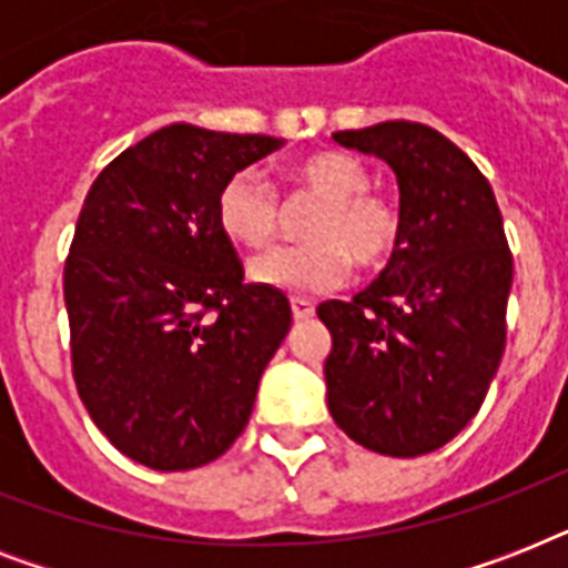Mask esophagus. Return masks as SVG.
Returning a JSON list of instances; mask_svg holds the SVG:
<instances>
[{"mask_svg": "<svg viewBox=\"0 0 568 568\" xmlns=\"http://www.w3.org/2000/svg\"><path fill=\"white\" fill-rule=\"evenodd\" d=\"M292 312L297 321H306L315 315V306L310 301H303V297H292Z\"/></svg>", "mask_w": 568, "mask_h": 568, "instance_id": "esophagus-1", "label": "esophagus"}]
</instances>
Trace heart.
Here are the masks:
<instances>
[{
	"label": "heart",
	"mask_w": 568,
	"mask_h": 568,
	"mask_svg": "<svg viewBox=\"0 0 568 568\" xmlns=\"http://www.w3.org/2000/svg\"><path fill=\"white\" fill-rule=\"evenodd\" d=\"M294 182L321 196L306 244H283L262 253L250 276L288 294H327L347 283L354 258L363 267L386 265L400 244V212L372 194V171L356 155L318 153L294 168ZM217 226L244 247H265L280 230V200L258 168H241L217 191Z\"/></svg>",
	"instance_id": "heart-1"
}]
</instances>
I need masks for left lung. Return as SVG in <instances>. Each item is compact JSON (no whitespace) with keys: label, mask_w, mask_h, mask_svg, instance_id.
Masks as SVG:
<instances>
[{"label":"left lung","mask_w":568,"mask_h":568,"mask_svg":"<svg viewBox=\"0 0 568 568\" xmlns=\"http://www.w3.org/2000/svg\"><path fill=\"white\" fill-rule=\"evenodd\" d=\"M377 155L400 189V244L351 303L327 301L333 422L363 448L418 457L484 404L507 342L513 256L493 185L436 129L386 120L333 135Z\"/></svg>","instance_id":"8db88e82"}]
</instances>
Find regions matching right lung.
I'll return each instance as SVG.
<instances>
[{
  "label": "right lung",
  "instance_id": "add662e5",
  "mask_svg": "<svg viewBox=\"0 0 568 568\" xmlns=\"http://www.w3.org/2000/svg\"><path fill=\"white\" fill-rule=\"evenodd\" d=\"M271 135L173 123L93 180L64 265L73 379L120 454L155 471L212 463L247 427L292 327L280 288L244 285L217 191Z\"/></svg>",
  "mask_w": 568,
  "mask_h": 568
}]
</instances>
